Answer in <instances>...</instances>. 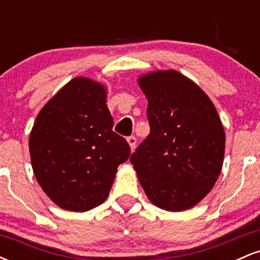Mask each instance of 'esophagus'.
<instances>
[{"instance_id":"34e87169","label":"esophagus","mask_w":260,"mask_h":260,"mask_svg":"<svg viewBox=\"0 0 260 260\" xmlns=\"http://www.w3.org/2000/svg\"><path fill=\"white\" fill-rule=\"evenodd\" d=\"M127 142H128V144H129V148H131V150H134V148H136V144H137V139H136V137H133V136H131V137H128L127 138Z\"/></svg>"}]
</instances>
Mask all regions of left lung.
Segmentation results:
<instances>
[{"instance_id":"left-lung-1","label":"left lung","mask_w":260,"mask_h":260,"mask_svg":"<svg viewBox=\"0 0 260 260\" xmlns=\"http://www.w3.org/2000/svg\"><path fill=\"white\" fill-rule=\"evenodd\" d=\"M150 133L131 155L148 199L168 211L196 207L222 169L225 131L210 98L175 70L142 74Z\"/></svg>"}]
</instances>
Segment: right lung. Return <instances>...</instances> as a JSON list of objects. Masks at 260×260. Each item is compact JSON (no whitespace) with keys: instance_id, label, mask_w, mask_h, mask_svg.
Returning a JSON list of instances; mask_svg holds the SVG:
<instances>
[{"instance_id":"right-lung-1","label":"right lung","mask_w":260,"mask_h":260,"mask_svg":"<svg viewBox=\"0 0 260 260\" xmlns=\"http://www.w3.org/2000/svg\"><path fill=\"white\" fill-rule=\"evenodd\" d=\"M101 83L76 77L38 113L29 153L38 183L64 210L88 211L109 196L118 165L129 157L126 139L112 131Z\"/></svg>"}]
</instances>
